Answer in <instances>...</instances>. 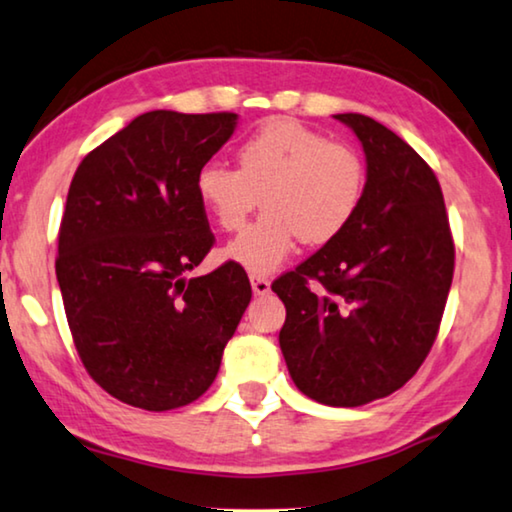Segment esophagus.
<instances>
[{"mask_svg": "<svg viewBox=\"0 0 512 512\" xmlns=\"http://www.w3.org/2000/svg\"><path fill=\"white\" fill-rule=\"evenodd\" d=\"M250 285H253V292L255 294H266V292L271 290L269 278L262 276V273H250Z\"/></svg>", "mask_w": 512, "mask_h": 512, "instance_id": "obj_1", "label": "esophagus"}]
</instances>
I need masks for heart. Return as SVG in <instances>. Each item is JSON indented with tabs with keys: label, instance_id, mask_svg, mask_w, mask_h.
Returning a JSON list of instances; mask_svg holds the SVG:
<instances>
[{
	"label": "heart",
	"instance_id": "1",
	"mask_svg": "<svg viewBox=\"0 0 512 512\" xmlns=\"http://www.w3.org/2000/svg\"><path fill=\"white\" fill-rule=\"evenodd\" d=\"M239 169L206 162L197 197L225 232L243 227L262 197L266 213L236 236L225 257L253 273L283 262L301 239L325 246L362 204L366 164L350 143L331 141L297 120H269L239 146Z\"/></svg>",
	"mask_w": 512,
	"mask_h": 512
}]
</instances>
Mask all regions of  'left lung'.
Listing matches in <instances>:
<instances>
[{
	"instance_id": "left-lung-1",
	"label": "left lung",
	"mask_w": 512,
	"mask_h": 512,
	"mask_svg": "<svg viewBox=\"0 0 512 512\" xmlns=\"http://www.w3.org/2000/svg\"><path fill=\"white\" fill-rule=\"evenodd\" d=\"M334 118L362 141V204L336 239L271 290L287 311L278 341L294 385L352 408L397 392L427 359L455 273V241L429 164L369 115Z\"/></svg>"
}]
</instances>
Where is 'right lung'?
Wrapping results in <instances>:
<instances>
[{
	"label": "right lung",
	"mask_w": 512,
	"mask_h": 512,
	"mask_svg": "<svg viewBox=\"0 0 512 512\" xmlns=\"http://www.w3.org/2000/svg\"><path fill=\"white\" fill-rule=\"evenodd\" d=\"M236 113L150 111L90 150L69 185L55 273L90 378L143 410L197 401L253 290L241 264L185 278L213 248L199 169Z\"/></svg>",
	"instance_id": "add662e5"
}]
</instances>
